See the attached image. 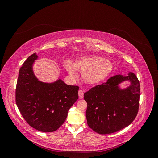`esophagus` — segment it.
Listing matches in <instances>:
<instances>
[{
  "label": "esophagus",
  "instance_id": "esophagus-1",
  "mask_svg": "<svg viewBox=\"0 0 158 158\" xmlns=\"http://www.w3.org/2000/svg\"><path fill=\"white\" fill-rule=\"evenodd\" d=\"M78 96L80 99H82L84 97V91L82 89H80L78 91Z\"/></svg>",
  "mask_w": 158,
  "mask_h": 158
}]
</instances>
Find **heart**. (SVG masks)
Listing matches in <instances>:
<instances>
[{
  "instance_id": "1",
  "label": "heart",
  "mask_w": 158,
  "mask_h": 158,
  "mask_svg": "<svg viewBox=\"0 0 158 158\" xmlns=\"http://www.w3.org/2000/svg\"><path fill=\"white\" fill-rule=\"evenodd\" d=\"M68 73L76 76V69L82 73V79L85 83L97 85L106 80L111 73L113 69L112 63L99 56H82L77 59L74 64L70 61L65 63Z\"/></svg>"
}]
</instances>
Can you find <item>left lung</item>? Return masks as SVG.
Segmentation results:
<instances>
[{
    "label": "left lung",
    "mask_w": 158,
    "mask_h": 158,
    "mask_svg": "<svg viewBox=\"0 0 158 158\" xmlns=\"http://www.w3.org/2000/svg\"><path fill=\"white\" fill-rule=\"evenodd\" d=\"M127 80L131 85L121 89L118 85ZM140 92V82L132 73L112 76L106 83L91 88L84 94L89 127L100 135H107L128 126L138 114Z\"/></svg>",
    "instance_id": "1"
}]
</instances>
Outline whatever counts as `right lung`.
Returning <instances> with one entry per match:
<instances>
[{"label": "right lung", "mask_w": 158, "mask_h": 158, "mask_svg": "<svg viewBox=\"0 0 158 158\" xmlns=\"http://www.w3.org/2000/svg\"><path fill=\"white\" fill-rule=\"evenodd\" d=\"M37 57L32 54L19 71L16 103L28 125L41 132H52L64 123L69 109L78 99L79 87L60 79L53 83L38 80L32 69Z\"/></svg>", "instance_id": "add662e5"}]
</instances>
